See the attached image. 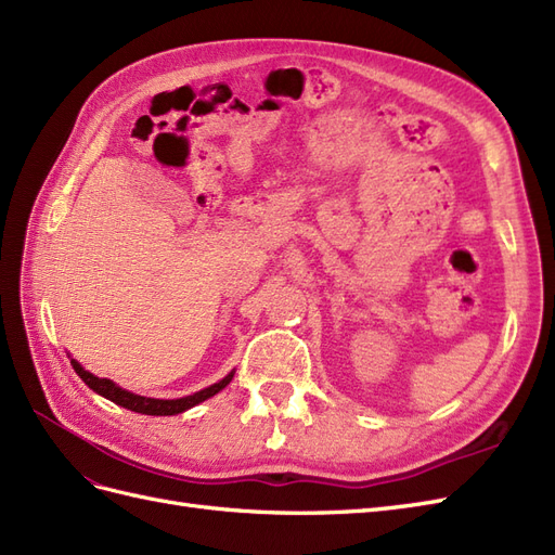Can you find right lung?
Returning a JSON list of instances; mask_svg holds the SVG:
<instances>
[{
  "mask_svg": "<svg viewBox=\"0 0 555 555\" xmlns=\"http://www.w3.org/2000/svg\"><path fill=\"white\" fill-rule=\"evenodd\" d=\"M72 365L76 375L86 382L90 389L99 396H104L106 400L115 402V405H120L125 410H131V412H139V414H150V416H173V414H182L188 412L190 408L198 405V402H204L208 398H212L215 393H220L224 386L233 379V373L231 371L227 377H222L220 382H215L210 386H206V389H201L192 396H184V398H173V400H164V398H147V396H139V393H131L127 389H122V386H117L113 379H106V377H96L92 375L90 371H86L76 359H72Z\"/></svg>",
  "mask_w": 555,
  "mask_h": 555,
  "instance_id": "1",
  "label": "right lung"
}]
</instances>
